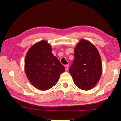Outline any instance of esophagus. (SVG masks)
Segmentation results:
<instances>
[{
    "label": "esophagus",
    "instance_id": "34e87169",
    "mask_svg": "<svg viewBox=\"0 0 121 121\" xmlns=\"http://www.w3.org/2000/svg\"><path fill=\"white\" fill-rule=\"evenodd\" d=\"M65 70L66 71H68V68H69V65H65Z\"/></svg>",
    "mask_w": 121,
    "mask_h": 121
}]
</instances>
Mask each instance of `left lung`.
Listing matches in <instances>:
<instances>
[{
	"label": "left lung",
	"mask_w": 121,
	"mask_h": 121,
	"mask_svg": "<svg viewBox=\"0 0 121 121\" xmlns=\"http://www.w3.org/2000/svg\"><path fill=\"white\" fill-rule=\"evenodd\" d=\"M69 72L81 89H91L99 82L102 72L101 57L91 43L80 40L74 49V60Z\"/></svg>",
	"instance_id": "obj_1"
}]
</instances>
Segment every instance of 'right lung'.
Returning a JSON list of instances; mask_svg holds the SVG:
<instances>
[{
	"instance_id": "right-lung-1",
	"label": "right lung",
	"mask_w": 121,
	"mask_h": 121,
	"mask_svg": "<svg viewBox=\"0 0 121 121\" xmlns=\"http://www.w3.org/2000/svg\"><path fill=\"white\" fill-rule=\"evenodd\" d=\"M25 71L35 88L46 91L54 86L65 69L52 53L49 43L43 40L33 45L25 56Z\"/></svg>"
}]
</instances>
